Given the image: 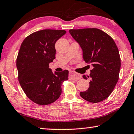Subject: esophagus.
Segmentation results:
<instances>
[{
	"instance_id": "1",
	"label": "esophagus",
	"mask_w": 134,
	"mask_h": 134,
	"mask_svg": "<svg viewBox=\"0 0 134 134\" xmlns=\"http://www.w3.org/2000/svg\"><path fill=\"white\" fill-rule=\"evenodd\" d=\"M70 78L71 80L77 81L81 78V75L79 74H78V73H76L73 71H71L70 72Z\"/></svg>"
}]
</instances>
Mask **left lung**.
Returning <instances> with one entry per match:
<instances>
[{
    "label": "left lung",
    "mask_w": 134,
    "mask_h": 134,
    "mask_svg": "<svg viewBox=\"0 0 134 134\" xmlns=\"http://www.w3.org/2000/svg\"><path fill=\"white\" fill-rule=\"evenodd\" d=\"M72 37L82 50L83 59L93 69L90 75V87L80 96L86 101L98 103L107 99L119 80L121 59L116 43L110 36L99 29L70 30Z\"/></svg>",
    "instance_id": "8db88e82"
}]
</instances>
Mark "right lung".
<instances>
[{
    "instance_id": "1",
    "label": "right lung",
    "mask_w": 134,
    "mask_h": 134,
    "mask_svg": "<svg viewBox=\"0 0 134 134\" xmlns=\"http://www.w3.org/2000/svg\"><path fill=\"white\" fill-rule=\"evenodd\" d=\"M64 30H43L25 38L20 46L16 65L18 81L30 100L39 105L53 103L62 93L69 71L52 72L49 64L55 59V43Z\"/></svg>"
}]
</instances>
